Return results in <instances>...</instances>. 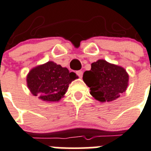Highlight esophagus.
Masks as SVG:
<instances>
[{
	"mask_svg": "<svg viewBox=\"0 0 151 151\" xmlns=\"http://www.w3.org/2000/svg\"><path fill=\"white\" fill-rule=\"evenodd\" d=\"M76 74H77V75L79 77H82L83 76V71H76Z\"/></svg>",
	"mask_w": 151,
	"mask_h": 151,
	"instance_id": "obj_1",
	"label": "esophagus"
}]
</instances>
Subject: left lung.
<instances>
[{
    "mask_svg": "<svg viewBox=\"0 0 151 151\" xmlns=\"http://www.w3.org/2000/svg\"><path fill=\"white\" fill-rule=\"evenodd\" d=\"M83 79L95 99L109 102L126 91L129 76L122 67L99 60L91 64L90 71L84 72Z\"/></svg>",
    "mask_w": 151,
    "mask_h": 151,
    "instance_id": "obj_1",
    "label": "left lung"
}]
</instances>
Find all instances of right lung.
<instances>
[{"mask_svg": "<svg viewBox=\"0 0 151 151\" xmlns=\"http://www.w3.org/2000/svg\"><path fill=\"white\" fill-rule=\"evenodd\" d=\"M77 77L75 73L53 62L37 66L27 77V86L35 96L45 101H58L65 94L68 85Z\"/></svg>", "mask_w": 151, "mask_h": 151, "instance_id": "obj_1", "label": "right lung"}]
</instances>
